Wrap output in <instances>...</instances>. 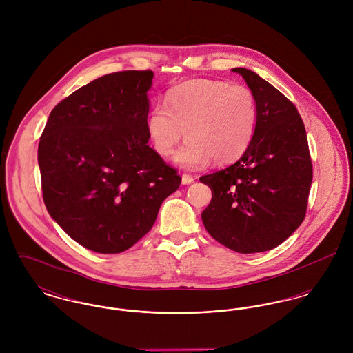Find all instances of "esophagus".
<instances>
[{
    "label": "esophagus",
    "instance_id": "34e87169",
    "mask_svg": "<svg viewBox=\"0 0 353 353\" xmlns=\"http://www.w3.org/2000/svg\"><path fill=\"white\" fill-rule=\"evenodd\" d=\"M193 182H194V178L192 175H188V174L182 175V185H190Z\"/></svg>",
    "mask_w": 353,
    "mask_h": 353
}]
</instances>
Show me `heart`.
I'll return each mask as SVG.
<instances>
[{
  "label": "heart",
  "mask_w": 353,
  "mask_h": 353,
  "mask_svg": "<svg viewBox=\"0 0 353 353\" xmlns=\"http://www.w3.org/2000/svg\"><path fill=\"white\" fill-rule=\"evenodd\" d=\"M258 110L252 91L241 84L199 79L172 88L165 105H154L147 133L154 151L168 157L186 136L174 160L185 168H200L236 160L252 143Z\"/></svg>",
  "instance_id": "b5f03b06"
}]
</instances>
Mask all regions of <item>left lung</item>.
<instances>
[{"instance_id":"1","label":"left lung","mask_w":353,"mask_h":353,"mask_svg":"<svg viewBox=\"0 0 353 353\" xmlns=\"http://www.w3.org/2000/svg\"><path fill=\"white\" fill-rule=\"evenodd\" d=\"M256 101L252 143L236 163L203 175L212 200L202 212L209 235L242 254L272 250L302 224L312 165L302 118L279 90L246 68H235Z\"/></svg>"}]
</instances>
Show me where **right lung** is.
Returning <instances> with one entry per match:
<instances>
[{
	"instance_id": "right-lung-1",
	"label": "right lung",
	"mask_w": 353,
	"mask_h": 353,
	"mask_svg": "<svg viewBox=\"0 0 353 353\" xmlns=\"http://www.w3.org/2000/svg\"><path fill=\"white\" fill-rule=\"evenodd\" d=\"M153 72L110 73L58 103L38 163L52 220L101 254L130 249L147 232L181 176L148 145Z\"/></svg>"
}]
</instances>
